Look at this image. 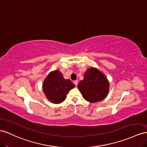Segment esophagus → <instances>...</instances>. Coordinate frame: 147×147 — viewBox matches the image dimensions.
<instances>
[{"label":"esophagus","mask_w":147,"mask_h":147,"mask_svg":"<svg viewBox=\"0 0 147 147\" xmlns=\"http://www.w3.org/2000/svg\"><path fill=\"white\" fill-rule=\"evenodd\" d=\"M74 84H75V86H77L78 85V80H75V81H74Z\"/></svg>","instance_id":"1"}]
</instances>
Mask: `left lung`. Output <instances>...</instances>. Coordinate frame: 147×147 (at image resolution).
<instances>
[{"instance_id": "left-lung-1", "label": "left lung", "mask_w": 147, "mask_h": 147, "mask_svg": "<svg viewBox=\"0 0 147 147\" xmlns=\"http://www.w3.org/2000/svg\"><path fill=\"white\" fill-rule=\"evenodd\" d=\"M83 98L86 101L95 103L107 97L110 84L106 76L98 69L91 67L84 73V79L78 85Z\"/></svg>"}]
</instances>
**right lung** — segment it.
<instances>
[{
  "label": "right lung",
  "mask_w": 147,
  "mask_h": 147,
  "mask_svg": "<svg viewBox=\"0 0 147 147\" xmlns=\"http://www.w3.org/2000/svg\"><path fill=\"white\" fill-rule=\"evenodd\" d=\"M75 85L69 79H65L59 70L51 71L42 84L44 93L49 101L55 104L63 102L69 91Z\"/></svg>",
  "instance_id": "add662e5"
}]
</instances>
